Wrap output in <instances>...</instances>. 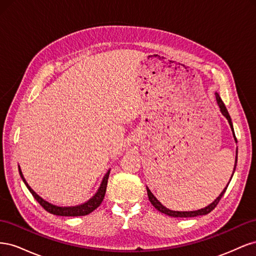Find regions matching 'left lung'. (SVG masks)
Wrapping results in <instances>:
<instances>
[{
  "label": "left lung",
  "instance_id": "8db88e82",
  "mask_svg": "<svg viewBox=\"0 0 256 256\" xmlns=\"http://www.w3.org/2000/svg\"><path fill=\"white\" fill-rule=\"evenodd\" d=\"M214 95H216V102H218V106H219V108H220V111H221L222 115L226 116V120H228V124H230V129H232V131H233V136H234V138H235V142L237 143V138H236L235 134H234L233 122H232L230 116V114H228V112L226 106H224V104H223V102H222V99H221V97L219 96L218 92H214ZM236 166H237V150H236V159H235L234 172H235ZM234 172H233V175H234ZM233 175H232V177H233ZM230 180H232V178H230ZM228 184H230V182H228ZM228 186V184H226V187L223 189V191L221 192V194H220L218 198H216L212 204H209L208 206H206V207H204V208H202V209H198V210H193V212H175V210H171V209H168V208H166V206L162 205V204L159 202V200H157V198L152 194V191H150L148 188L146 187V189H147V196H148L150 202L152 203V205L154 208L158 209V210H159L160 212L164 214H168V216H174V218H190V216H204V214H207L210 212L212 210V209H214V207H216V205H218V203L220 202L221 198L223 196V194H224V193H226V191Z\"/></svg>",
  "mask_w": 256,
  "mask_h": 256
}]
</instances>
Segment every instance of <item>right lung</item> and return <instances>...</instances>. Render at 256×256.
<instances>
[{"label":"right lung","instance_id":"right-lung-1","mask_svg":"<svg viewBox=\"0 0 256 256\" xmlns=\"http://www.w3.org/2000/svg\"><path fill=\"white\" fill-rule=\"evenodd\" d=\"M19 174L22 178L23 182L26 184V186L28 187V189L30 190V192L32 193V196H34V198L37 200L38 203L42 205V207H44V210H47L48 212L52 214H56V216H86L88 214H90L92 212H94L95 209L102 203L106 191V184H108V178H109L110 175V170L106 172V174L104 175V177L102 178V182L100 184V187L98 188L97 192L92 196L88 202H85L81 205H76V206H70V207H60V206H56L53 205L47 200H44L42 198H40L37 193L30 187L28 184L26 182V180L23 177V174L21 172V168L19 166Z\"/></svg>","mask_w":256,"mask_h":256}]
</instances>
